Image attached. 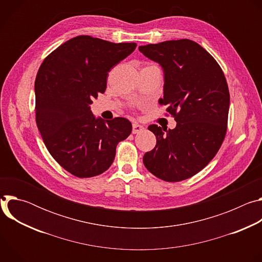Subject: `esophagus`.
Masks as SVG:
<instances>
[{
  "label": "esophagus",
  "instance_id": "esophagus-1",
  "mask_svg": "<svg viewBox=\"0 0 262 262\" xmlns=\"http://www.w3.org/2000/svg\"><path fill=\"white\" fill-rule=\"evenodd\" d=\"M145 128L143 125H140L138 123H133V134H138L143 132Z\"/></svg>",
  "mask_w": 262,
  "mask_h": 262
}]
</instances>
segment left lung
I'll list each match as a JSON object with an SVG mask.
<instances>
[{"mask_svg":"<svg viewBox=\"0 0 262 262\" xmlns=\"http://www.w3.org/2000/svg\"><path fill=\"white\" fill-rule=\"evenodd\" d=\"M164 70V97L176 127L149 125L157 145L146 152V169L169 182L188 179L216 155L227 132L230 95L224 72L213 57L190 39L139 47Z\"/></svg>","mask_w":262,"mask_h":262,"instance_id":"obj_1","label":"left lung"}]
</instances>
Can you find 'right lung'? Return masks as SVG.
Instances as JSON below:
<instances>
[{"label":"right lung","instance_id":"1","mask_svg":"<svg viewBox=\"0 0 262 262\" xmlns=\"http://www.w3.org/2000/svg\"><path fill=\"white\" fill-rule=\"evenodd\" d=\"M136 47L77 36L52 52L37 72V127L51 156L74 176L88 178L106 171L117 144L132 133L126 118H95L90 104L105 91L107 72Z\"/></svg>","mask_w":262,"mask_h":262}]
</instances>
